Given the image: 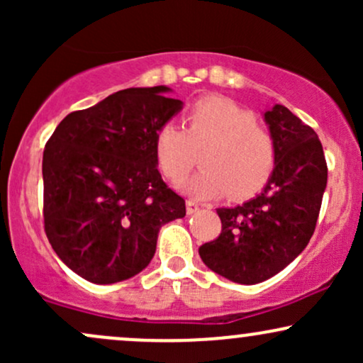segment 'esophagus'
<instances>
[{
  "mask_svg": "<svg viewBox=\"0 0 363 363\" xmlns=\"http://www.w3.org/2000/svg\"><path fill=\"white\" fill-rule=\"evenodd\" d=\"M199 210V206L196 205L194 201H187L186 203V211H187V215H193V213H196V211Z\"/></svg>",
  "mask_w": 363,
  "mask_h": 363,
  "instance_id": "34e87169",
  "label": "esophagus"
}]
</instances>
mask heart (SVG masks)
Wrapping results in <instances>:
<instances>
[{"mask_svg":"<svg viewBox=\"0 0 363 363\" xmlns=\"http://www.w3.org/2000/svg\"><path fill=\"white\" fill-rule=\"evenodd\" d=\"M201 152V165L182 189L208 201L232 194L249 198L268 182L274 167V141L256 124L252 112L225 97L201 99L187 112V129L176 121L162 124L155 136L158 169L170 182H181Z\"/></svg>","mask_w":363,"mask_h":363,"instance_id":"heart-1","label":"heart"}]
</instances>
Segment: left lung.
Here are the masks:
<instances>
[{"label":"left lung","mask_w":363,"mask_h":363,"mask_svg":"<svg viewBox=\"0 0 363 363\" xmlns=\"http://www.w3.org/2000/svg\"><path fill=\"white\" fill-rule=\"evenodd\" d=\"M274 141V167L259 194L218 208L222 232L199 256L211 272L256 285L285 269L309 244L328 184L319 136L281 104L262 112Z\"/></svg>","instance_id":"obj_1"}]
</instances>
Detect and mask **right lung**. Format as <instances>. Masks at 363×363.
<instances>
[{
	"label": "right lung",
	"mask_w": 363,
	"mask_h": 363,
	"mask_svg": "<svg viewBox=\"0 0 363 363\" xmlns=\"http://www.w3.org/2000/svg\"><path fill=\"white\" fill-rule=\"evenodd\" d=\"M165 85L119 90L54 129L43 157L44 227L54 252L86 281L109 285L152 261L158 232L186 205L162 181L155 136L182 111Z\"/></svg>",
	"instance_id": "1"
}]
</instances>
